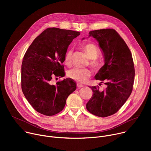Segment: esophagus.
<instances>
[{"instance_id": "1", "label": "esophagus", "mask_w": 151, "mask_h": 151, "mask_svg": "<svg viewBox=\"0 0 151 151\" xmlns=\"http://www.w3.org/2000/svg\"><path fill=\"white\" fill-rule=\"evenodd\" d=\"M77 87H78V88H82V87H83V85L82 84H81V83H77Z\"/></svg>"}]
</instances>
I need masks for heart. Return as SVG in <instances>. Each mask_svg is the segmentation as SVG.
<instances>
[{"label": "heart", "mask_w": 151, "mask_h": 151, "mask_svg": "<svg viewBox=\"0 0 151 151\" xmlns=\"http://www.w3.org/2000/svg\"><path fill=\"white\" fill-rule=\"evenodd\" d=\"M82 49L87 55V57L90 59V66L97 69L100 68V63L97 59L99 55V50L97 47L91 43L86 44L82 45ZM72 51L68 50L64 55V62L68 66H70L72 63ZM91 75V72L87 69H78L74 68L68 71V76L71 79L79 83H84Z\"/></svg>", "instance_id": "1"}]
</instances>
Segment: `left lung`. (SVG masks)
Here are the masks:
<instances>
[{"mask_svg": "<svg viewBox=\"0 0 151 151\" xmlns=\"http://www.w3.org/2000/svg\"><path fill=\"white\" fill-rule=\"evenodd\" d=\"M90 36L99 42L104 59L95 79L101 83L104 81L106 88L101 91L99 86L90 87L93 94L86 107L96 116L106 117L117 112L130 97L134 81V63L130 49L114 29L92 30Z\"/></svg>", "mask_w": 151, "mask_h": 151, "instance_id": "obj_1", "label": "left lung"}]
</instances>
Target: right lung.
Returning a JSON list of instances; mask_svg holds the SVG:
<instances>
[{"label": "right lung", "instance_id": "1", "mask_svg": "<svg viewBox=\"0 0 151 151\" xmlns=\"http://www.w3.org/2000/svg\"><path fill=\"white\" fill-rule=\"evenodd\" d=\"M76 31L48 28L42 32L27 50L21 65V88L33 109L47 116L60 112L66 99L76 88V83L64 79L51 84L52 76H64V55Z\"/></svg>", "mask_w": 151, "mask_h": 151}]
</instances>
